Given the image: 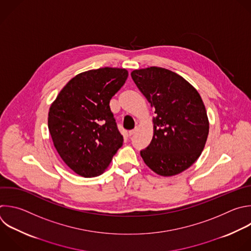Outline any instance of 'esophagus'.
<instances>
[{"mask_svg": "<svg viewBox=\"0 0 251 251\" xmlns=\"http://www.w3.org/2000/svg\"><path fill=\"white\" fill-rule=\"evenodd\" d=\"M137 132V129H134V130H131L129 131V136H133L135 133Z\"/></svg>", "mask_w": 251, "mask_h": 251, "instance_id": "34e87169", "label": "esophagus"}]
</instances>
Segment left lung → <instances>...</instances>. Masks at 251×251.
<instances>
[{"instance_id":"1","label":"left lung","mask_w":251,"mask_h":251,"mask_svg":"<svg viewBox=\"0 0 251 251\" xmlns=\"http://www.w3.org/2000/svg\"><path fill=\"white\" fill-rule=\"evenodd\" d=\"M131 76L156 114L151 142L141 151V156L158 176L184 172L200 156L209 134L200 95L185 78L168 69L134 70Z\"/></svg>"}]
</instances>
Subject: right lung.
I'll return each mask as SVG.
<instances>
[{"label":"right lung","mask_w":251,"mask_h":251,"mask_svg":"<svg viewBox=\"0 0 251 251\" xmlns=\"http://www.w3.org/2000/svg\"><path fill=\"white\" fill-rule=\"evenodd\" d=\"M128 71L100 68L69 80L49 108L48 129L61 158L76 175H101L123 145L109 102Z\"/></svg>","instance_id":"1"}]
</instances>
